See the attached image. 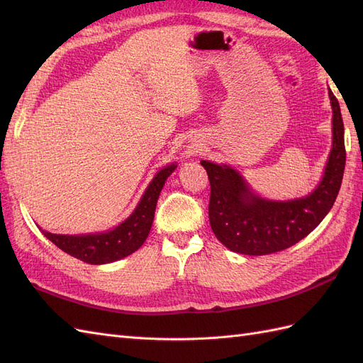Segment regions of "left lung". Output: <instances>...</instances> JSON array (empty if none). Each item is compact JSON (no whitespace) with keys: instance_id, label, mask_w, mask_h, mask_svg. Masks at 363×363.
Here are the masks:
<instances>
[{"instance_id":"obj_1","label":"left lung","mask_w":363,"mask_h":363,"mask_svg":"<svg viewBox=\"0 0 363 363\" xmlns=\"http://www.w3.org/2000/svg\"><path fill=\"white\" fill-rule=\"evenodd\" d=\"M328 96L333 108V147L321 183L306 199L263 200L248 189L233 168L201 160L211 182L208 221L219 242L228 250L248 256L286 250L309 235L330 212L342 183L345 144L339 103L332 91Z\"/></svg>"}]
</instances>
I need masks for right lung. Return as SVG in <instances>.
Segmentation results:
<instances>
[{"mask_svg":"<svg viewBox=\"0 0 363 363\" xmlns=\"http://www.w3.org/2000/svg\"><path fill=\"white\" fill-rule=\"evenodd\" d=\"M175 167L177 164H169V167L157 172L144 196L140 199L135 212L111 232L83 236L54 235L48 232L42 233L62 251L86 263H92V265H101V263H111L127 257L145 242L151 230L152 219H155L159 194Z\"/></svg>","mask_w":363,"mask_h":363,"instance_id":"obj_1","label":"right lung"}]
</instances>
